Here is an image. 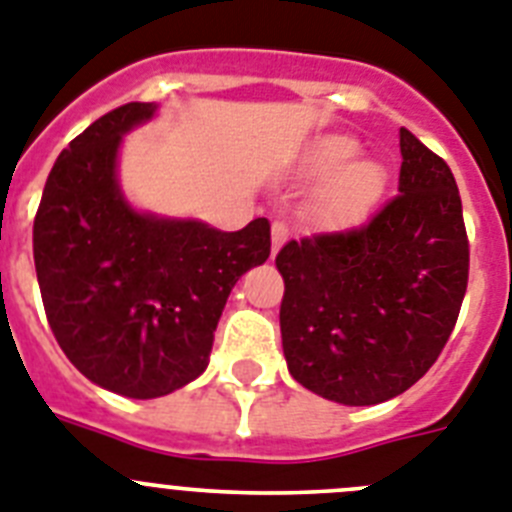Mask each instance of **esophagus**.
<instances>
[{"instance_id": "34e87169", "label": "esophagus", "mask_w": 512, "mask_h": 512, "mask_svg": "<svg viewBox=\"0 0 512 512\" xmlns=\"http://www.w3.org/2000/svg\"><path fill=\"white\" fill-rule=\"evenodd\" d=\"M270 237H273V255H278V250H281L288 239V226L283 224V221H273V226H270Z\"/></svg>"}]
</instances>
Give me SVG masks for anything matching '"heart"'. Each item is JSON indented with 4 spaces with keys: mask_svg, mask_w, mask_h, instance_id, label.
<instances>
[{
    "mask_svg": "<svg viewBox=\"0 0 512 512\" xmlns=\"http://www.w3.org/2000/svg\"><path fill=\"white\" fill-rule=\"evenodd\" d=\"M358 151L355 139L330 133L314 141L301 159L306 180L319 182L311 195V216L324 229H358L384 198L389 172L373 159H355Z\"/></svg>",
    "mask_w": 512,
    "mask_h": 512,
    "instance_id": "1",
    "label": "heart"
}]
</instances>
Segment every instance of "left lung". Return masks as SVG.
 Instances as JSON below:
<instances>
[{
	"label": "left lung",
	"mask_w": 512,
	"mask_h": 512,
	"mask_svg": "<svg viewBox=\"0 0 512 512\" xmlns=\"http://www.w3.org/2000/svg\"><path fill=\"white\" fill-rule=\"evenodd\" d=\"M399 193L363 229L288 242L275 265L288 373L319 397L368 407L420 381L459 317L469 242L456 180L399 128Z\"/></svg>",
	"instance_id": "8db88e82"
}]
</instances>
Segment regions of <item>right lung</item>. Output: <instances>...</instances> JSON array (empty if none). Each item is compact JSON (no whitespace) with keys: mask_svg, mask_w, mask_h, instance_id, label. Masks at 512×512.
<instances>
[{"mask_svg":"<svg viewBox=\"0 0 512 512\" xmlns=\"http://www.w3.org/2000/svg\"><path fill=\"white\" fill-rule=\"evenodd\" d=\"M128 102L53 164L33 257L53 335L92 384L131 399L172 394L208 368L234 283L270 257V224L239 231L141 211L118 177L123 136L157 115Z\"/></svg>","mask_w":512,"mask_h":512,"instance_id":"obj_1","label":"right lung"}]
</instances>
